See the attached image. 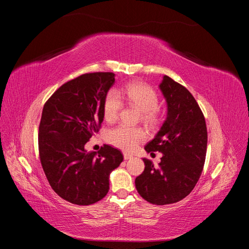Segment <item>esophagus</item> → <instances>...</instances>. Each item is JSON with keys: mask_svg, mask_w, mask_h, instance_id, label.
Masks as SVG:
<instances>
[{"mask_svg": "<svg viewBox=\"0 0 249 249\" xmlns=\"http://www.w3.org/2000/svg\"><path fill=\"white\" fill-rule=\"evenodd\" d=\"M133 156L131 155V154H127V153H124V160H129V159H131Z\"/></svg>", "mask_w": 249, "mask_h": 249, "instance_id": "obj_1", "label": "esophagus"}]
</instances>
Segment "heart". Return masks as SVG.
Wrapping results in <instances>:
<instances>
[{
    "mask_svg": "<svg viewBox=\"0 0 249 249\" xmlns=\"http://www.w3.org/2000/svg\"><path fill=\"white\" fill-rule=\"evenodd\" d=\"M123 100L134 105L141 111V118L148 124H155L159 122V96L155 89L140 82H133L119 89L118 91L111 90L104 102V116L109 123L114 122L123 108ZM144 130L139 126H131L124 124L113 127L107 135L108 141L115 146L132 150L139 142L145 138Z\"/></svg>",
    "mask_w": 249,
    "mask_h": 249,
    "instance_id": "obj_1",
    "label": "heart"
}]
</instances>
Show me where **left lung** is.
Instances as JSON below:
<instances>
[{
	"label": "left lung",
	"mask_w": 249,
	"mask_h": 249,
	"mask_svg": "<svg viewBox=\"0 0 249 249\" xmlns=\"http://www.w3.org/2000/svg\"><path fill=\"white\" fill-rule=\"evenodd\" d=\"M159 87L167 103V117L144 148L163 156L158 166L143 159L145 167L135 185L142 198L163 206L182 200L194 189L205 165L208 132L205 116L189 90L168 76Z\"/></svg>",
	"instance_id": "8db88e82"
}]
</instances>
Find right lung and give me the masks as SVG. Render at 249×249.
Here are the masks:
<instances>
[{
    "instance_id": "1",
    "label": "right lung",
    "mask_w": 249,
    "mask_h": 249,
    "mask_svg": "<svg viewBox=\"0 0 249 249\" xmlns=\"http://www.w3.org/2000/svg\"><path fill=\"white\" fill-rule=\"evenodd\" d=\"M113 72H90L66 82L44 104L38 133L41 166L60 197L88 206L106 196L109 176L124 160L105 144L87 152L85 144L99 132L104 102L115 82Z\"/></svg>"
}]
</instances>
